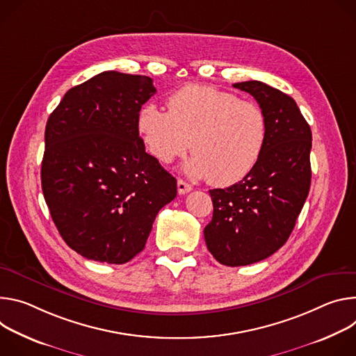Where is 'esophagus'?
<instances>
[{
    "instance_id": "1",
    "label": "esophagus",
    "mask_w": 356,
    "mask_h": 356,
    "mask_svg": "<svg viewBox=\"0 0 356 356\" xmlns=\"http://www.w3.org/2000/svg\"><path fill=\"white\" fill-rule=\"evenodd\" d=\"M177 186H178V193H179V195H185V193H188L189 191H192V186H191L189 184H186L184 179H178Z\"/></svg>"
}]
</instances>
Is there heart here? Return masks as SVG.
<instances>
[{
  "instance_id": "heart-1",
  "label": "heart",
  "mask_w": 356,
  "mask_h": 356,
  "mask_svg": "<svg viewBox=\"0 0 356 356\" xmlns=\"http://www.w3.org/2000/svg\"><path fill=\"white\" fill-rule=\"evenodd\" d=\"M145 148L164 164L193 156L185 172L208 178L213 186H229L257 165L267 143L268 124L261 107L212 86L188 85L168 99V111L147 103L138 114Z\"/></svg>"
}]
</instances>
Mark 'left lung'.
I'll use <instances>...</instances> for the list:
<instances>
[{
	"instance_id": "obj_1",
	"label": "left lung",
	"mask_w": 356,
	"mask_h": 356,
	"mask_svg": "<svg viewBox=\"0 0 356 356\" xmlns=\"http://www.w3.org/2000/svg\"><path fill=\"white\" fill-rule=\"evenodd\" d=\"M267 117V143L253 171L232 186L211 189L212 220L204 230L212 256L225 266L267 259L290 238L311 184V129L289 95L259 81L234 83Z\"/></svg>"
}]
</instances>
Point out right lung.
Masks as SVG:
<instances>
[{
  "label": "right lung",
  "mask_w": 356,
  "mask_h": 356,
  "mask_svg": "<svg viewBox=\"0 0 356 356\" xmlns=\"http://www.w3.org/2000/svg\"><path fill=\"white\" fill-rule=\"evenodd\" d=\"M152 79L107 70L66 92L45 129L42 191L66 245L95 261L123 264L145 246L177 179L145 152L141 106Z\"/></svg>",
  "instance_id": "1"
}]
</instances>
